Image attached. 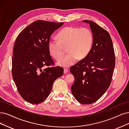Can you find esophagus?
<instances>
[{"instance_id": "esophagus-1", "label": "esophagus", "mask_w": 129, "mask_h": 129, "mask_svg": "<svg viewBox=\"0 0 129 129\" xmlns=\"http://www.w3.org/2000/svg\"><path fill=\"white\" fill-rule=\"evenodd\" d=\"M68 72H69V70H68V69H66V68H65V69H64V74L67 73Z\"/></svg>"}]
</instances>
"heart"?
I'll use <instances>...</instances> for the list:
<instances>
[{"instance_id":"heart-1","label":"heart","mask_w":129,"mask_h":129,"mask_svg":"<svg viewBox=\"0 0 129 129\" xmlns=\"http://www.w3.org/2000/svg\"><path fill=\"white\" fill-rule=\"evenodd\" d=\"M58 41L50 39L48 42V49L51 56L59 60L64 56V49L67 48L69 55L57 63L58 65L68 68L77 59L81 60L86 57L92 48L93 37L88 28L74 26L66 27L57 35Z\"/></svg>"}]
</instances>
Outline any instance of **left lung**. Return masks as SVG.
I'll return each instance as SVG.
<instances>
[{"instance_id":"1","label":"left lung","mask_w":129,"mask_h":129,"mask_svg":"<svg viewBox=\"0 0 129 129\" xmlns=\"http://www.w3.org/2000/svg\"><path fill=\"white\" fill-rule=\"evenodd\" d=\"M82 22L90 25L93 44L88 56L70 69L75 79L71 89L80 103L91 104L101 98L111 84L115 54L109 33L93 21Z\"/></svg>"}]
</instances>
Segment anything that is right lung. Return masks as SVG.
<instances>
[{
    "instance_id": "add662e5",
    "label": "right lung",
    "mask_w": 129,
    "mask_h": 129,
    "mask_svg": "<svg viewBox=\"0 0 129 129\" xmlns=\"http://www.w3.org/2000/svg\"><path fill=\"white\" fill-rule=\"evenodd\" d=\"M63 23L37 21L26 27L16 38L12 58V76L21 97L27 102L38 104L48 97L55 81L63 74L53 65L48 42Z\"/></svg>"
}]
</instances>
